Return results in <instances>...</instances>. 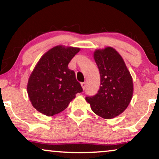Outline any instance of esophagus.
Wrapping results in <instances>:
<instances>
[{"mask_svg":"<svg viewBox=\"0 0 159 159\" xmlns=\"http://www.w3.org/2000/svg\"><path fill=\"white\" fill-rule=\"evenodd\" d=\"M81 86H82V89L84 90V89L86 88V82H82V83H81Z\"/></svg>","mask_w":159,"mask_h":159,"instance_id":"obj_1","label":"esophagus"}]
</instances>
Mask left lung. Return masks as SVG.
I'll use <instances>...</instances> for the list:
<instances>
[{"instance_id": "left-lung-1", "label": "left lung", "mask_w": 159, "mask_h": 159, "mask_svg": "<svg viewBox=\"0 0 159 159\" xmlns=\"http://www.w3.org/2000/svg\"><path fill=\"white\" fill-rule=\"evenodd\" d=\"M101 75L98 92L87 97L91 109L106 119L118 116L125 111L133 95L132 77L120 54L112 47L96 49L93 53Z\"/></svg>"}]
</instances>
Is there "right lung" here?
I'll list each match as a JSON object with an SVG mask.
<instances>
[{"label": "right lung", "mask_w": 159, "mask_h": 159, "mask_svg": "<svg viewBox=\"0 0 159 159\" xmlns=\"http://www.w3.org/2000/svg\"><path fill=\"white\" fill-rule=\"evenodd\" d=\"M80 48L57 45L48 51L34 66L27 86L32 105L41 114L52 116L66 108L82 88L75 73L68 68Z\"/></svg>", "instance_id": "right-lung-1"}]
</instances>
